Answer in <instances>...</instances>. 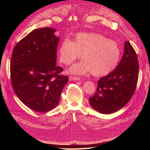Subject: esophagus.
Wrapping results in <instances>:
<instances>
[{"label": "esophagus", "mask_w": 150, "mask_h": 150, "mask_svg": "<svg viewBox=\"0 0 150 150\" xmlns=\"http://www.w3.org/2000/svg\"><path fill=\"white\" fill-rule=\"evenodd\" d=\"M69 81H79V80H80V78H79V77H77V76H70L69 77Z\"/></svg>", "instance_id": "34e87169"}]
</instances>
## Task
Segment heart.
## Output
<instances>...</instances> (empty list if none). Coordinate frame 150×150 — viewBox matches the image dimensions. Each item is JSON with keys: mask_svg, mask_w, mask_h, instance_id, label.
I'll use <instances>...</instances> for the list:
<instances>
[{"mask_svg": "<svg viewBox=\"0 0 150 150\" xmlns=\"http://www.w3.org/2000/svg\"><path fill=\"white\" fill-rule=\"evenodd\" d=\"M59 59L62 64L69 65L80 57L83 61L72 66L69 72L75 74L88 72L94 76L110 74L118 63L121 50L117 44L96 33H78L73 41L62 40L59 48Z\"/></svg>", "mask_w": 150, "mask_h": 150, "instance_id": "heart-1", "label": "heart"}]
</instances>
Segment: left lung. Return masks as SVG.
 I'll return each instance as SVG.
<instances>
[{"instance_id":"obj_1","label":"left lung","mask_w":150,"mask_h":150,"mask_svg":"<svg viewBox=\"0 0 150 150\" xmlns=\"http://www.w3.org/2000/svg\"><path fill=\"white\" fill-rule=\"evenodd\" d=\"M139 63L131 44L125 42V52L119 64L111 73L99 79L91 106L102 114H110L128 103L134 93L138 79Z\"/></svg>"}]
</instances>
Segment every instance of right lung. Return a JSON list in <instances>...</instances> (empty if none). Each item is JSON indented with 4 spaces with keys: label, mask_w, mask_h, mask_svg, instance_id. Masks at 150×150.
Segmentation results:
<instances>
[{
    "label": "right lung",
    "mask_w": 150,
    "mask_h": 150,
    "mask_svg": "<svg viewBox=\"0 0 150 150\" xmlns=\"http://www.w3.org/2000/svg\"><path fill=\"white\" fill-rule=\"evenodd\" d=\"M56 30H33L13 49L11 79L15 93L25 106L37 112L52 110L59 103L68 76L61 75L56 66L59 38Z\"/></svg>",
    "instance_id": "right-lung-1"
}]
</instances>
